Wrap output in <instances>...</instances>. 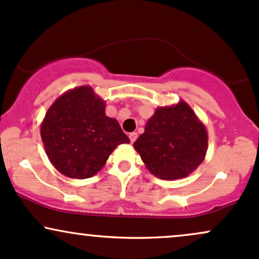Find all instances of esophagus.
I'll use <instances>...</instances> for the list:
<instances>
[{"label":"esophagus","mask_w":259,"mask_h":259,"mask_svg":"<svg viewBox=\"0 0 259 259\" xmlns=\"http://www.w3.org/2000/svg\"><path fill=\"white\" fill-rule=\"evenodd\" d=\"M128 137H130V139H131V143H135L136 139H137V137H138L137 132H132V133H130Z\"/></svg>","instance_id":"obj_1"}]
</instances>
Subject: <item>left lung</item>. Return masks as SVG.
<instances>
[{"instance_id": "8db88e82", "label": "left lung", "mask_w": 259, "mask_h": 259, "mask_svg": "<svg viewBox=\"0 0 259 259\" xmlns=\"http://www.w3.org/2000/svg\"><path fill=\"white\" fill-rule=\"evenodd\" d=\"M133 147L145 167L161 180L187 177L202 164L208 149V133L184 100L159 106Z\"/></svg>"}]
</instances>
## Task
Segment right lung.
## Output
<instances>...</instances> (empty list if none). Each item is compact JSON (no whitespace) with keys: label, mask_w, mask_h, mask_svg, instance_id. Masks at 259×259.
Instances as JSON below:
<instances>
[{"label":"right lung","mask_w":259,"mask_h":259,"mask_svg":"<svg viewBox=\"0 0 259 259\" xmlns=\"http://www.w3.org/2000/svg\"><path fill=\"white\" fill-rule=\"evenodd\" d=\"M105 107L89 85L67 91L49 107L40 135L49 160L62 175L79 180L97 175L117 145L130 143Z\"/></svg>","instance_id":"add662e5"}]
</instances>
